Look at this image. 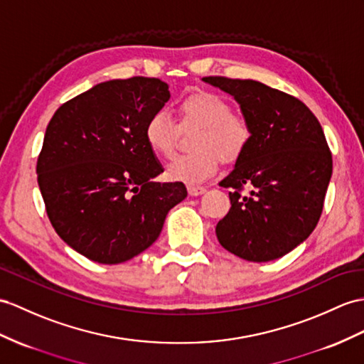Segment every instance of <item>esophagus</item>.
<instances>
[{"label": "esophagus", "mask_w": 364, "mask_h": 364, "mask_svg": "<svg viewBox=\"0 0 364 364\" xmlns=\"http://www.w3.org/2000/svg\"><path fill=\"white\" fill-rule=\"evenodd\" d=\"M207 190L203 187H199V185H188V194L190 196H200V194L205 193Z\"/></svg>", "instance_id": "obj_1"}]
</instances>
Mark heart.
<instances>
[{
  "label": "heart",
  "mask_w": 364,
  "mask_h": 364,
  "mask_svg": "<svg viewBox=\"0 0 364 364\" xmlns=\"http://www.w3.org/2000/svg\"><path fill=\"white\" fill-rule=\"evenodd\" d=\"M183 125L199 127L190 154L177 156L166 166V177L185 183H200L219 170L220 159L235 162L250 145L253 129L244 115L233 112L224 97L196 91L183 97L177 108ZM145 141L161 157L174 153L177 127L166 111H157L145 125Z\"/></svg>",
  "instance_id": "b5f03b06"
}]
</instances>
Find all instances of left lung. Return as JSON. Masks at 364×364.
<instances>
[{"label": "left lung", "instance_id": "left-lung-1", "mask_svg": "<svg viewBox=\"0 0 364 364\" xmlns=\"http://www.w3.org/2000/svg\"><path fill=\"white\" fill-rule=\"evenodd\" d=\"M230 94L250 122V145L219 182L232 208L216 225L225 250L252 262L278 259L303 244L320 220L332 177V154L320 122L286 92L255 82L203 77ZM247 184L251 193L240 196Z\"/></svg>", "mask_w": 364, "mask_h": 364}]
</instances>
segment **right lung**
Returning <instances> with one entry per match:
<instances>
[{
    "label": "right lung",
    "mask_w": 364,
    "mask_h": 364,
    "mask_svg": "<svg viewBox=\"0 0 364 364\" xmlns=\"http://www.w3.org/2000/svg\"><path fill=\"white\" fill-rule=\"evenodd\" d=\"M170 100L159 78L109 80L61 105L37 162L38 187L58 236L99 264H120L146 250L165 218L187 198L145 141L148 119Z\"/></svg>",
    "instance_id": "add662e5"
}]
</instances>
